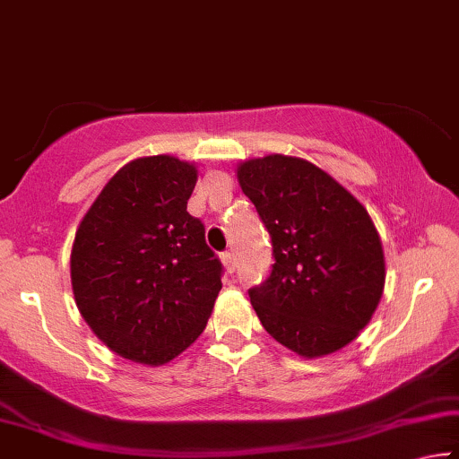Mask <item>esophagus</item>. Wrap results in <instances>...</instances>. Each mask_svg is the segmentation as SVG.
Here are the masks:
<instances>
[{"mask_svg": "<svg viewBox=\"0 0 459 459\" xmlns=\"http://www.w3.org/2000/svg\"><path fill=\"white\" fill-rule=\"evenodd\" d=\"M221 260H223V264H225V269H228V273H234L236 271V254L234 252L225 250L221 254Z\"/></svg>", "mask_w": 459, "mask_h": 459, "instance_id": "1", "label": "esophagus"}]
</instances>
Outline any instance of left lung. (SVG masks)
I'll list each match as a JSON object with an SVG mask.
<instances>
[{"instance_id": "1", "label": "left lung", "mask_w": 459, "mask_h": 459, "mask_svg": "<svg viewBox=\"0 0 459 459\" xmlns=\"http://www.w3.org/2000/svg\"><path fill=\"white\" fill-rule=\"evenodd\" d=\"M238 180L273 244L269 277L248 289L264 330L301 357L342 349L384 293V250L369 213L299 158L248 160Z\"/></svg>"}]
</instances>
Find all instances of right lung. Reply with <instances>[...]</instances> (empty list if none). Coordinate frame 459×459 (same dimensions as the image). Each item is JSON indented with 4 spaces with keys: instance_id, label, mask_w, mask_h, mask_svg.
<instances>
[{
    "instance_id": "right-lung-1",
    "label": "right lung",
    "mask_w": 459,
    "mask_h": 459,
    "mask_svg": "<svg viewBox=\"0 0 459 459\" xmlns=\"http://www.w3.org/2000/svg\"><path fill=\"white\" fill-rule=\"evenodd\" d=\"M196 168L170 156L123 166L77 228L72 285L94 334L131 361L161 365L207 326L223 264L186 211Z\"/></svg>"
}]
</instances>
